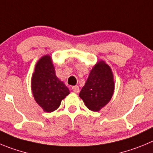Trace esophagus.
Returning a JSON list of instances; mask_svg holds the SVG:
<instances>
[{
  "instance_id": "34e87169",
  "label": "esophagus",
  "mask_w": 153,
  "mask_h": 153,
  "mask_svg": "<svg viewBox=\"0 0 153 153\" xmlns=\"http://www.w3.org/2000/svg\"><path fill=\"white\" fill-rule=\"evenodd\" d=\"M71 90L74 93H78L79 92V87L78 86H72L71 87Z\"/></svg>"
}]
</instances>
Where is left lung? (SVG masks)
<instances>
[{
  "label": "left lung",
  "instance_id": "8db88e82",
  "mask_svg": "<svg viewBox=\"0 0 153 153\" xmlns=\"http://www.w3.org/2000/svg\"><path fill=\"white\" fill-rule=\"evenodd\" d=\"M114 91V75L111 68L104 61H100L90 71L79 97L89 110L99 111L111 100Z\"/></svg>",
  "mask_w": 153,
  "mask_h": 153
}]
</instances>
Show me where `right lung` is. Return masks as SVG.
<instances>
[{
    "mask_svg": "<svg viewBox=\"0 0 153 153\" xmlns=\"http://www.w3.org/2000/svg\"><path fill=\"white\" fill-rule=\"evenodd\" d=\"M33 94L44 111L50 113L60 106L70 93L64 82L56 77L52 59L44 56L37 62L31 82Z\"/></svg>",
    "mask_w": 153,
    "mask_h": 153,
    "instance_id": "1",
    "label": "right lung"
}]
</instances>
